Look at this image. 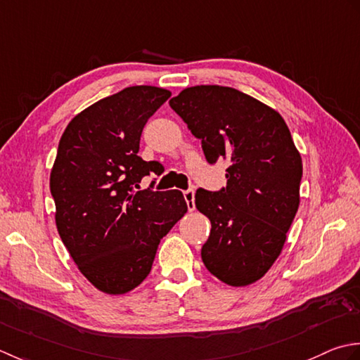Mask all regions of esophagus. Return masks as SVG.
Masks as SVG:
<instances>
[{
    "mask_svg": "<svg viewBox=\"0 0 360 360\" xmlns=\"http://www.w3.org/2000/svg\"><path fill=\"white\" fill-rule=\"evenodd\" d=\"M194 189H188L183 193V195H185V200H186V205H188V210L189 211H194L195 210V203H194Z\"/></svg>",
    "mask_w": 360,
    "mask_h": 360,
    "instance_id": "obj_1",
    "label": "esophagus"
}]
</instances>
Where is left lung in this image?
I'll use <instances>...</instances> for the list:
<instances>
[{
    "instance_id": "8db88e82",
    "label": "left lung",
    "mask_w": 360,
    "mask_h": 360,
    "mask_svg": "<svg viewBox=\"0 0 360 360\" xmlns=\"http://www.w3.org/2000/svg\"><path fill=\"white\" fill-rule=\"evenodd\" d=\"M169 105L202 139L208 163L230 165L226 188L195 193V208L211 222L205 267L233 288L261 280L280 256L300 205L303 163L288 124L230 86H189Z\"/></svg>"
}]
</instances>
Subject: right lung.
<instances>
[{
  "mask_svg": "<svg viewBox=\"0 0 360 360\" xmlns=\"http://www.w3.org/2000/svg\"><path fill=\"white\" fill-rule=\"evenodd\" d=\"M171 91L127 86L94 102L70 121L51 169L56 225L88 281L122 295L149 275L160 239L185 216L180 191H135L158 161L138 157L146 122Z\"/></svg>",
  "mask_w": 360,
  "mask_h": 360,
  "instance_id": "add662e5",
  "label": "right lung"
}]
</instances>
